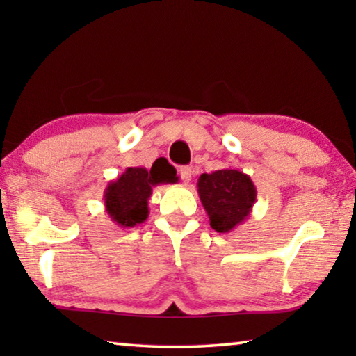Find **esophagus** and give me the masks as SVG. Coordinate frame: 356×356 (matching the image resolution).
<instances>
[{"label": "esophagus", "instance_id": "esophagus-1", "mask_svg": "<svg viewBox=\"0 0 356 356\" xmlns=\"http://www.w3.org/2000/svg\"><path fill=\"white\" fill-rule=\"evenodd\" d=\"M179 174H180V179H182V182H184V184H190L191 176H193L191 168H188V166H182V168H180V170H179Z\"/></svg>", "mask_w": 356, "mask_h": 356}]
</instances>
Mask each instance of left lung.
Instances as JSON below:
<instances>
[{
	"label": "left lung",
	"instance_id": "obj_1",
	"mask_svg": "<svg viewBox=\"0 0 356 356\" xmlns=\"http://www.w3.org/2000/svg\"><path fill=\"white\" fill-rule=\"evenodd\" d=\"M197 193L216 232L226 234L248 218L256 202V186L251 177L238 170L213 171L201 174Z\"/></svg>",
	"mask_w": 356,
	"mask_h": 356
}]
</instances>
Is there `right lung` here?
I'll return each instance as SVG.
<instances>
[{"mask_svg": "<svg viewBox=\"0 0 356 356\" xmlns=\"http://www.w3.org/2000/svg\"><path fill=\"white\" fill-rule=\"evenodd\" d=\"M179 177L170 163L155 161L150 170L127 168L116 180L106 185L104 200L106 213L114 225L134 227L149 216V197L152 188L160 184H176Z\"/></svg>", "mask_w": 356, "mask_h": 356, "instance_id": "add662e5", "label": "right lung"}]
</instances>
